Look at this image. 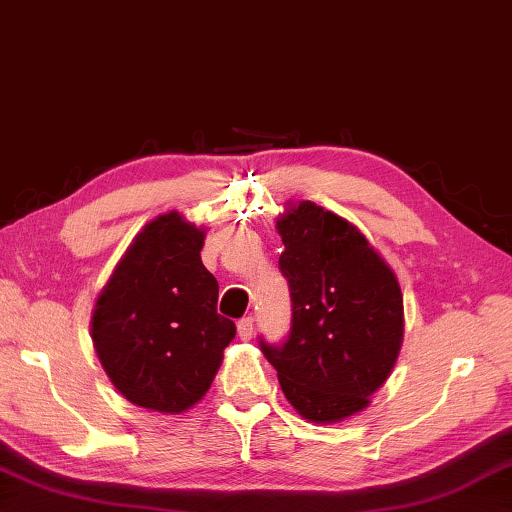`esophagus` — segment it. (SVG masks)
I'll return each instance as SVG.
<instances>
[{"mask_svg":"<svg viewBox=\"0 0 512 512\" xmlns=\"http://www.w3.org/2000/svg\"><path fill=\"white\" fill-rule=\"evenodd\" d=\"M253 329H255L253 318H241L237 322V333H239V338L244 340V342H248L250 338H253Z\"/></svg>","mask_w":512,"mask_h":512,"instance_id":"obj_1","label":"esophagus"}]
</instances>
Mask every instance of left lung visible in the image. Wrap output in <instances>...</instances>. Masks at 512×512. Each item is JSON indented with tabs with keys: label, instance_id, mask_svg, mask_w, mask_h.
<instances>
[{
	"label": "left lung",
	"instance_id": "8db88e82",
	"mask_svg": "<svg viewBox=\"0 0 512 512\" xmlns=\"http://www.w3.org/2000/svg\"><path fill=\"white\" fill-rule=\"evenodd\" d=\"M280 271L291 291L284 345L262 340L282 392L311 423H340L369 405L403 345L396 273L362 232L313 201H288L277 217Z\"/></svg>",
	"mask_w": 512,
	"mask_h": 512
}]
</instances>
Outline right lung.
<instances>
[{"label":"right lung","instance_id":"right-lung-1","mask_svg":"<svg viewBox=\"0 0 512 512\" xmlns=\"http://www.w3.org/2000/svg\"><path fill=\"white\" fill-rule=\"evenodd\" d=\"M206 228L181 212L154 217L132 239L91 313L102 369L129 403L181 414L217 376L235 322L217 313L219 284L201 262Z\"/></svg>","mask_w":512,"mask_h":512}]
</instances>
